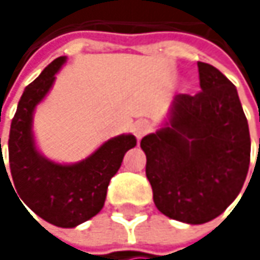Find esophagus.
Returning a JSON list of instances; mask_svg holds the SVG:
<instances>
[{
	"instance_id": "obj_1",
	"label": "esophagus",
	"mask_w": 260,
	"mask_h": 260,
	"mask_svg": "<svg viewBox=\"0 0 260 260\" xmlns=\"http://www.w3.org/2000/svg\"><path fill=\"white\" fill-rule=\"evenodd\" d=\"M134 135L138 138V140H141L149 131H150V125H149V122L147 120H138V122H135V125H134Z\"/></svg>"
}]
</instances>
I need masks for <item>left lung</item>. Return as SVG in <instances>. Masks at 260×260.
Returning <instances> with one entry per match:
<instances>
[{"label": "left lung", "instance_id": "1", "mask_svg": "<svg viewBox=\"0 0 260 260\" xmlns=\"http://www.w3.org/2000/svg\"><path fill=\"white\" fill-rule=\"evenodd\" d=\"M202 91L176 94L159 129L146 135V176L158 211L203 224L238 197L250 166V132L236 87L197 63Z\"/></svg>", "mask_w": 260, "mask_h": 260}]
</instances>
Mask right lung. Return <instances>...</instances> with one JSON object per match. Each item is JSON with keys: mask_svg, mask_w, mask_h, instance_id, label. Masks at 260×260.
<instances>
[{"mask_svg": "<svg viewBox=\"0 0 260 260\" xmlns=\"http://www.w3.org/2000/svg\"><path fill=\"white\" fill-rule=\"evenodd\" d=\"M66 60L55 58L24 90L10 126L9 161L13 186L26 206L45 221L69 229L104 208L108 183L120 169L125 153L135 147L137 138L132 134L110 138L74 164L55 162L37 149L32 132L34 111L51 91Z\"/></svg>", "mask_w": 260, "mask_h": 260, "instance_id": "obj_1", "label": "right lung"}]
</instances>
